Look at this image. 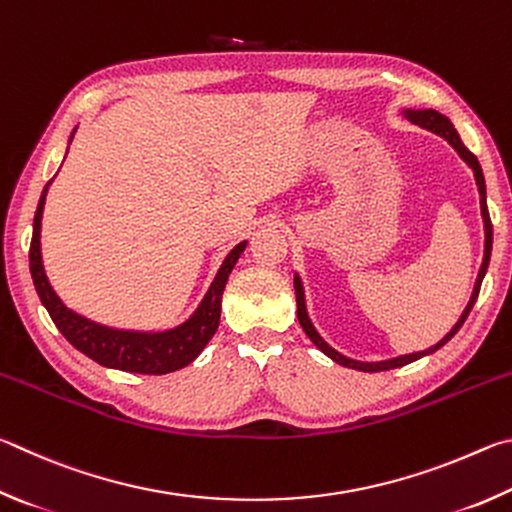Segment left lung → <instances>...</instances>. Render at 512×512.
<instances>
[{"label":"left lung","mask_w":512,"mask_h":512,"mask_svg":"<svg viewBox=\"0 0 512 512\" xmlns=\"http://www.w3.org/2000/svg\"><path fill=\"white\" fill-rule=\"evenodd\" d=\"M402 116H405L407 121H411L414 125H420V128H425L429 132L438 134V137H443L450 146L459 152V157L465 161L472 168L474 173V179H477V186H479V197H481V218H483V233H486V242H483V261H481V267H479V274H477V281H474V290H472V297L468 301V306H465V310L461 312V317L456 324L452 326L450 333H447L441 342H436L434 346L425 348V351H418V353H409V355H398V357H391V360H382V362H360V360H351V357L342 355L339 351H335L333 346H330L324 337H321L317 333L315 324H312V319L308 315V306H306V290H303V281L299 274H294V292H297V317H299V324L301 328L306 330V335L312 339V344H315L321 353L328 355L330 360L342 364V366H348V369H355V371H364V373H378V371H391V369H398V366H405V364H411L420 360V357L425 355H432L436 353L438 348L445 346L450 339L459 333V328L463 326V321L468 319L470 310L474 306V301H477L479 297V290H481V281L483 276H486L488 272V263H490V254H492V222H490V213H488V202H486V179H483V170H481V164L479 159L472 155V152L463 146V141L459 137V132H456V128L452 125V121L447 119L445 114L436 112V110H409V107H405V110L400 112Z\"/></svg>","instance_id":"1"}]
</instances>
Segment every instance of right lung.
I'll return each mask as SVG.
<instances>
[{
    "instance_id": "obj_1",
    "label": "right lung",
    "mask_w": 512,
    "mask_h": 512,
    "mask_svg": "<svg viewBox=\"0 0 512 512\" xmlns=\"http://www.w3.org/2000/svg\"><path fill=\"white\" fill-rule=\"evenodd\" d=\"M76 132V128H74ZM71 132L69 143L74 139ZM69 150V146H67ZM53 182V179H51ZM49 182V184H51ZM49 184L44 186L40 195L38 211L33 218V238L29 249V265L33 285L38 290V297L42 306L47 308L53 324L65 335L67 342L85 353L89 360L98 362L107 369H119L128 373H143V375H164L173 373L177 369L191 364L197 355L204 351L209 339L215 335L220 326V310H222V292L227 285L229 274L233 265L247 247V240L238 242L220 265L218 274L211 281L209 290L197 303V308L191 312V317L184 319L182 324L166 330H125V328H112L98 321L87 319L78 315L76 310L67 308L62 299L51 288L44 272L42 263V247H40V231H42V211L44 202H47Z\"/></svg>"
}]
</instances>
